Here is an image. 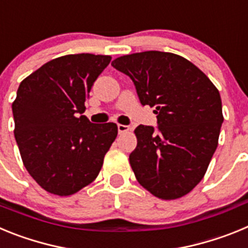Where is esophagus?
Instances as JSON below:
<instances>
[{
    "instance_id": "34e87169",
    "label": "esophagus",
    "mask_w": 248,
    "mask_h": 248,
    "mask_svg": "<svg viewBox=\"0 0 248 248\" xmlns=\"http://www.w3.org/2000/svg\"><path fill=\"white\" fill-rule=\"evenodd\" d=\"M129 126L128 125H123V124H118V133L119 134H125L129 131Z\"/></svg>"
}]
</instances>
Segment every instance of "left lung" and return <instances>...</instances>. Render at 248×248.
<instances>
[{"label":"left lung","instance_id":"8db88e82","mask_svg":"<svg viewBox=\"0 0 248 248\" xmlns=\"http://www.w3.org/2000/svg\"><path fill=\"white\" fill-rule=\"evenodd\" d=\"M130 77L143 105L154 107L157 129L139 125L129 155L137 180L163 200L189 194L202 180L223 122L217 88L181 56L148 50L114 59Z\"/></svg>","mask_w":248,"mask_h":248}]
</instances>
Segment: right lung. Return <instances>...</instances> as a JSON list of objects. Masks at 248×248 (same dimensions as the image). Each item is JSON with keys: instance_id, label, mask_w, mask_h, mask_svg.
Returning a JSON list of instances; mask_svg holds the SVG:
<instances>
[{"instance_id": "obj_1", "label": "right lung", "mask_w": 248, "mask_h": 248, "mask_svg": "<svg viewBox=\"0 0 248 248\" xmlns=\"http://www.w3.org/2000/svg\"><path fill=\"white\" fill-rule=\"evenodd\" d=\"M110 59L91 53L58 57L19 84L12 103L15 138L27 171L50 194L69 196L95 180L117 138V124H92L80 115Z\"/></svg>"}]
</instances>
